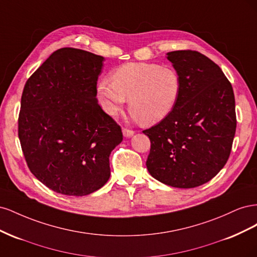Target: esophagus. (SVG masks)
Listing matches in <instances>:
<instances>
[{
  "instance_id": "obj_1",
  "label": "esophagus",
  "mask_w": 257,
  "mask_h": 257,
  "mask_svg": "<svg viewBox=\"0 0 257 257\" xmlns=\"http://www.w3.org/2000/svg\"><path fill=\"white\" fill-rule=\"evenodd\" d=\"M122 133H123V136H124V137L128 138V137H131V136H133L135 132L132 131V130H127V128H123V130H122Z\"/></svg>"
}]
</instances>
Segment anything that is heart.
Segmentation results:
<instances>
[{
  "label": "heart",
  "mask_w": 257,
  "mask_h": 257,
  "mask_svg": "<svg viewBox=\"0 0 257 257\" xmlns=\"http://www.w3.org/2000/svg\"><path fill=\"white\" fill-rule=\"evenodd\" d=\"M96 90L107 113L115 115L128 98L133 118L152 125L173 111L181 93V79L173 67L138 62L116 68L112 80H99Z\"/></svg>",
  "instance_id": "b5f03b06"
}]
</instances>
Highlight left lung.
<instances>
[{
  "label": "left lung",
  "mask_w": 257,
  "mask_h": 257,
  "mask_svg": "<svg viewBox=\"0 0 257 257\" xmlns=\"http://www.w3.org/2000/svg\"><path fill=\"white\" fill-rule=\"evenodd\" d=\"M181 93L164 120L144 131L151 149L147 168L166 185L192 189L216 176L229 158L236 132L235 96L222 69L192 50L167 53Z\"/></svg>",
  "instance_id": "obj_1"
}]
</instances>
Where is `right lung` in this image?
I'll list each match as a JSON object with an SVG mask.
<instances>
[{
    "label": "right lung",
    "mask_w": 257,
    "mask_h": 257,
    "mask_svg": "<svg viewBox=\"0 0 257 257\" xmlns=\"http://www.w3.org/2000/svg\"><path fill=\"white\" fill-rule=\"evenodd\" d=\"M105 59L76 48L54 51L28 79L18 135L27 164L54 192L84 196L110 177L121 127L97 104Z\"/></svg>",
    "instance_id": "1"
}]
</instances>
